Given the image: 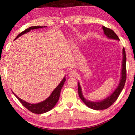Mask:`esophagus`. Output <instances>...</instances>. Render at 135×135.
<instances>
[{"mask_svg":"<svg viewBox=\"0 0 135 135\" xmlns=\"http://www.w3.org/2000/svg\"><path fill=\"white\" fill-rule=\"evenodd\" d=\"M76 74H77V73L75 70H71V71H70L69 73H68V76L71 77H73L76 76Z\"/></svg>","mask_w":135,"mask_h":135,"instance_id":"esophagus-1","label":"esophagus"}]
</instances>
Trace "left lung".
Returning <instances> with one entry per match:
<instances>
[{"mask_svg": "<svg viewBox=\"0 0 135 135\" xmlns=\"http://www.w3.org/2000/svg\"><path fill=\"white\" fill-rule=\"evenodd\" d=\"M102 29L104 30V35H105L109 39H114L119 41L120 39L118 37L117 35L114 33V32L112 30L109 29L107 27L102 26ZM122 55H123V60H122V73H121V77L120 80L119 82V84L117 86V88L115 89V90L111 93V94L108 97L106 98L105 99L103 100H99V101H91V100H89L85 98L84 97L83 95V93H82L81 88L80 86V84L79 82L78 83V92L79 95L80 99L82 100L86 105L88 106L89 108H92L93 109H95V110H102V109H105L108 108V107H110L112 104H113L116 100L117 99L118 96L120 95V93L122 92L123 89L124 88V84L126 80V52L124 48L123 49L122 51Z\"/></svg>", "mask_w": 135, "mask_h": 135, "instance_id": "8db88e82", "label": "left lung"}]
</instances>
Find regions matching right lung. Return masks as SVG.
<instances>
[{
  "label": "right lung",
  "mask_w": 135,
  "mask_h": 135,
  "mask_svg": "<svg viewBox=\"0 0 135 135\" xmlns=\"http://www.w3.org/2000/svg\"><path fill=\"white\" fill-rule=\"evenodd\" d=\"M43 27H46V26H33L30 27L28 28L25 30L24 31L21 32V33H20L16 38L14 39L16 40L17 38H18L20 36H22L24 34L28 33L30 31H31V30H35V29H38V28H42ZM65 76L64 77L62 81H61V83H59L56 88L55 89L53 90V92L51 93V94L50 95L49 97L46 98L45 100H43L42 102H40L39 103L37 104H30L28 102H27L25 100H22L21 98L18 97L13 92V93L15 95L16 97L17 98V99L20 100V102L22 104V105L26 107V108L28 109L29 111H30L31 113H35V114H43L46 112L49 111L54 108L55 106V105L57 104V102L58 101L59 96H60V93L61 89H62V86L65 81Z\"/></svg>",
  "instance_id": "add662e5"
}]
</instances>
